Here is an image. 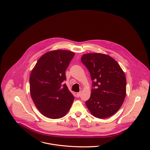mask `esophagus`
Returning a JSON list of instances; mask_svg holds the SVG:
<instances>
[{"label":"esophagus","instance_id":"34e87169","mask_svg":"<svg viewBox=\"0 0 150 150\" xmlns=\"http://www.w3.org/2000/svg\"><path fill=\"white\" fill-rule=\"evenodd\" d=\"M81 92L80 91V92H77V97H80V96Z\"/></svg>","mask_w":150,"mask_h":150}]
</instances>
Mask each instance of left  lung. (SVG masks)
I'll use <instances>...</instances> for the list:
<instances>
[{"mask_svg":"<svg viewBox=\"0 0 150 150\" xmlns=\"http://www.w3.org/2000/svg\"><path fill=\"white\" fill-rule=\"evenodd\" d=\"M81 60L92 80L91 96L86 102V107L98 118L114 115L121 107L126 96L124 72L115 59L106 54H86Z\"/></svg>","mask_w":150,"mask_h":150,"instance_id":"1","label":"left lung"}]
</instances>
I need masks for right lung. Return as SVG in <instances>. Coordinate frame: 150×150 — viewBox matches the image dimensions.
<instances>
[{"mask_svg": "<svg viewBox=\"0 0 150 150\" xmlns=\"http://www.w3.org/2000/svg\"><path fill=\"white\" fill-rule=\"evenodd\" d=\"M73 52L57 50L42 55L29 78L31 98L44 116L61 118L70 110L74 97L63 82L65 71L74 56Z\"/></svg>", "mask_w": 150, "mask_h": 150, "instance_id": "obj_1", "label": "right lung"}]
</instances>
